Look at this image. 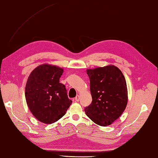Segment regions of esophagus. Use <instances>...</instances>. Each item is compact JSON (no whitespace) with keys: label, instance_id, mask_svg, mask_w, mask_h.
I'll list each match as a JSON object with an SVG mask.
<instances>
[{"label":"esophagus","instance_id":"obj_1","mask_svg":"<svg viewBox=\"0 0 158 158\" xmlns=\"http://www.w3.org/2000/svg\"><path fill=\"white\" fill-rule=\"evenodd\" d=\"M79 100H80V96H79L78 95H77V96H76V98H75V100H76V102H78Z\"/></svg>","mask_w":158,"mask_h":158}]
</instances>
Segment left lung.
I'll return each mask as SVG.
<instances>
[{"label": "left lung", "mask_w": 158, "mask_h": 158, "mask_svg": "<svg viewBox=\"0 0 158 158\" xmlns=\"http://www.w3.org/2000/svg\"><path fill=\"white\" fill-rule=\"evenodd\" d=\"M87 74L92 101L84 108L85 112L96 124L110 125L122 114L127 103L124 76L112 65L88 70Z\"/></svg>", "instance_id": "8db88e82"}]
</instances>
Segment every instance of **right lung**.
<instances>
[{
	"mask_svg": "<svg viewBox=\"0 0 158 158\" xmlns=\"http://www.w3.org/2000/svg\"><path fill=\"white\" fill-rule=\"evenodd\" d=\"M62 73L61 68L42 64L36 67L28 78L25 88L27 103L34 116L41 122H56L72 103L65 86L60 83Z\"/></svg>",
	"mask_w": 158,
	"mask_h": 158,
	"instance_id": "add662e5",
	"label": "right lung"
}]
</instances>
